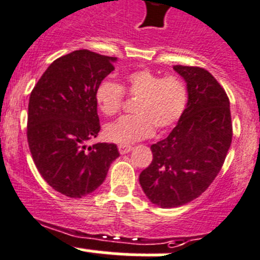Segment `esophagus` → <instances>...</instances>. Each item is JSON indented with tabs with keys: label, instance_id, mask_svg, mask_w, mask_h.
<instances>
[{
	"label": "esophagus",
	"instance_id": "34e87169",
	"mask_svg": "<svg viewBox=\"0 0 260 260\" xmlns=\"http://www.w3.org/2000/svg\"><path fill=\"white\" fill-rule=\"evenodd\" d=\"M132 149H133L132 146H126V144H120V146H118V151H120L121 154L128 153Z\"/></svg>",
	"mask_w": 260,
	"mask_h": 260
}]
</instances>
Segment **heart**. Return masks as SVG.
Returning a JSON list of instances; mask_svg holds the SVG:
<instances>
[{
	"mask_svg": "<svg viewBox=\"0 0 260 260\" xmlns=\"http://www.w3.org/2000/svg\"><path fill=\"white\" fill-rule=\"evenodd\" d=\"M126 94L137 98L135 114L125 116L104 128V137L113 143L132 144L147 139L154 127H171L184 113L188 103V89L184 81L177 76L161 77L149 70L128 72L121 86L114 81H101L95 90V99L103 114L111 117L121 111Z\"/></svg>",
	"mask_w": 260,
	"mask_h": 260,
	"instance_id": "1",
	"label": "heart"
}]
</instances>
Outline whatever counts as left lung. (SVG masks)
Returning <instances> with one entry per match:
<instances>
[{"mask_svg":"<svg viewBox=\"0 0 260 260\" xmlns=\"http://www.w3.org/2000/svg\"><path fill=\"white\" fill-rule=\"evenodd\" d=\"M184 78L188 103L168 138L152 144L151 165L139 183L152 204L178 208L208 189L224 164L232 143L230 99L210 72L174 66Z\"/></svg>","mask_w":260,"mask_h":260,"instance_id":"obj_1","label":"left lung"}]
</instances>
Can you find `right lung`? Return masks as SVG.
<instances>
[{"label": "right lung", "instance_id": "obj_1", "mask_svg": "<svg viewBox=\"0 0 260 260\" xmlns=\"http://www.w3.org/2000/svg\"><path fill=\"white\" fill-rule=\"evenodd\" d=\"M116 60L76 50L52 61L30 92L27 138L32 158L47 184L71 199L94 192L120 156L113 143L85 144L101 130L95 90Z\"/></svg>", "mask_w": 260, "mask_h": 260}]
</instances>
